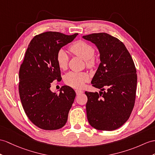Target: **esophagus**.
<instances>
[{
  "label": "esophagus",
  "mask_w": 155,
  "mask_h": 155,
  "mask_svg": "<svg viewBox=\"0 0 155 155\" xmlns=\"http://www.w3.org/2000/svg\"><path fill=\"white\" fill-rule=\"evenodd\" d=\"M75 91V93H76V95H80V94H81V93H83V91L81 90H80V89H76Z\"/></svg>",
  "instance_id": "obj_1"
}]
</instances>
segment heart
<instances>
[{
    "mask_svg": "<svg viewBox=\"0 0 155 155\" xmlns=\"http://www.w3.org/2000/svg\"><path fill=\"white\" fill-rule=\"evenodd\" d=\"M70 51L78 57L85 61L88 68H92L95 64V60L93 57L95 48L90 44L84 41H75L69 47ZM56 62L60 69L66 70L68 64V56L65 51L60 49L56 54ZM66 84L74 88H81L85 83L89 80V75L85 72H75L70 71L67 73L64 78Z\"/></svg>",
    "mask_w": 155,
    "mask_h": 155,
    "instance_id": "obj_1",
    "label": "heart"
}]
</instances>
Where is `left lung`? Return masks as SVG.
<instances>
[{"label": "left lung", "instance_id": "obj_1", "mask_svg": "<svg viewBox=\"0 0 155 155\" xmlns=\"http://www.w3.org/2000/svg\"><path fill=\"white\" fill-rule=\"evenodd\" d=\"M83 38L96 45L101 60L91 84L101 91L85 92L89 123L98 130H116L130 118L134 107L137 78L134 60L124 44L108 33Z\"/></svg>", "mask_w": 155, "mask_h": 155}]
</instances>
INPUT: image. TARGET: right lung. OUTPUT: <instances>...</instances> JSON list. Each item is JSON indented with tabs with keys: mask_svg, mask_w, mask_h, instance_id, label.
<instances>
[{
	"mask_svg": "<svg viewBox=\"0 0 155 155\" xmlns=\"http://www.w3.org/2000/svg\"><path fill=\"white\" fill-rule=\"evenodd\" d=\"M78 35L47 31L35 35L29 43L19 71V93L24 110L36 126L45 130L65 125L75 97L70 87L52 92V82L61 80L56 54Z\"/></svg>",
	"mask_w": 155,
	"mask_h": 155,
	"instance_id": "add662e5",
	"label": "right lung"
}]
</instances>
